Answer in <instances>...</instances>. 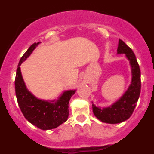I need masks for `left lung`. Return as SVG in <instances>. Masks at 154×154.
Returning <instances> with one entry per match:
<instances>
[{
    "label": "left lung",
    "mask_w": 154,
    "mask_h": 154,
    "mask_svg": "<svg viewBox=\"0 0 154 154\" xmlns=\"http://www.w3.org/2000/svg\"><path fill=\"white\" fill-rule=\"evenodd\" d=\"M118 53H124L130 60L132 66L133 78L128 90L119 100L108 108L100 109L92 105L94 115L101 120L107 123H119L126 120L133 114L140 97L141 89L140 69L137 61V58L133 51L123 41L119 40Z\"/></svg>",
    "instance_id": "1"
}]
</instances>
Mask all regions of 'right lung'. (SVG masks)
<instances>
[{
    "label": "right lung",
    "instance_id": "add662e5",
    "mask_svg": "<svg viewBox=\"0 0 154 154\" xmlns=\"http://www.w3.org/2000/svg\"><path fill=\"white\" fill-rule=\"evenodd\" d=\"M39 42L31 45L20 59L15 76V93L21 112L28 122L41 130H51L65 123L69 116V103L75 90L67 91L53 104L38 99L28 91L21 76L20 65L32 52Z\"/></svg>",
    "mask_w": 154,
    "mask_h": 154
}]
</instances>
